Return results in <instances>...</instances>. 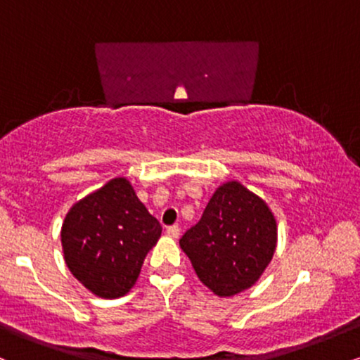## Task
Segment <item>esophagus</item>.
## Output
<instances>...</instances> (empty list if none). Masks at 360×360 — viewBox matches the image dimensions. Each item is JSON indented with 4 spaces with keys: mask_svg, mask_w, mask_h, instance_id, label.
I'll return each instance as SVG.
<instances>
[{
    "mask_svg": "<svg viewBox=\"0 0 360 360\" xmlns=\"http://www.w3.org/2000/svg\"><path fill=\"white\" fill-rule=\"evenodd\" d=\"M166 232H167L169 237L177 238V237H179V233H181V229H179V225H171V226H167Z\"/></svg>",
    "mask_w": 360,
    "mask_h": 360,
    "instance_id": "1",
    "label": "esophagus"
}]
</instances>
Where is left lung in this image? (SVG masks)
I'll return each instance as SVG.
<instances>
[{"instance_id": "obj_1", "label": "left lung", "mask_w": 360, "mask_h": 360, "mask_svg": "<svg viewBox=\"0 0 360 360\" xmlns=\"http://www.w3.org/2000/svg\"><path fill=\"white\" fill-rule=\"evenodd\" d=\"M276 242L274 214L259 196L232 181L214 191L179 245L205 286L218 296H233L260 278Z\"/></svg>"}]
</instances>
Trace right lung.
Instances as JSON below:
<instances>
[{"label":"right lung","mask_w":360,"mask_h":360,"mask_svg":"<svg viewBox=\"0 0 360 360\" xmlns=\"http://www.w3.org/2000/svg\"><path fill=\"white\" fill-rule=\"evenodd\" d=\"M162 226L125 177H117L69 210L62 249L69 271L100 298H120L137 281Z\"/></svg>","instance_id":"1"}]
</instances>
